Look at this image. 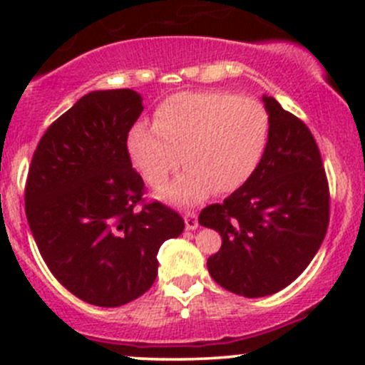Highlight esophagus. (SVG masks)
<instances>
[{
  "mask_svg": "<svg viewBox=\"0 0 365 365\" xmlns=\"http://www.w3.org/2000/svg\"><path fill=\"white\" fill-rule=\"evenodd\" d=\"M183 220H185V230L189 231L197 230V226H200V222H197V215L194 212H187L185 217H183Z\"/></svg>",
  "mask_w": 365,
  "mask_h": 365,
  "instance_id": "1",
  "label": "esophagus"
}]
</instances>
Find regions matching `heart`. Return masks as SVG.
Masks as SVG:
<instances>
[{
	"label": "heart",
	"mask_w": 365,
	"mask_h": 365,
	"mask_svg": "<svg viewBox=\"0 0 365 365\" xmlns=\"http://www.w3.org/2000/svg\"><path fill=\"white\" fill-rule=\"evenodd\" d=\"M270 134L267 109L230 91H183L160 102L153 127L135 123L127 138L132 164L153 187L185 171L157 192L173 205H194L215 190L240 189L256 173Z\"/></svg>",
	"instance_id": "heart-1"
}]
</instances>
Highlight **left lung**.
Wrapping results in <instances>:
<instances>
[{"mask_svg":"<svg viewBox=\"0 0 365 365\" xmlns=\"http://www.w3.org/2000/svg\"><path fill=\"white\" fill-rule=\"evenodd\" d=\"M270 134L256 173L224 203L201 210L200 224L219 231L208 257L217 284L257 298L292 284L327 235L330 192L319 148L307 125L263 97Z\"/></svg>","mask_w":365,"mask_h":365,"instance_id":"1","label":"left lung"}]
</instances>
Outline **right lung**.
Returning a JSON list of instances; mask_svg holds the SVG:
<instances>
[{
	"mask_svg": "<svg viewBox=\"0 0 365 365\" xmlns=\"http://www.w3.org/2000/svg\"><path fill=\"white\" fill-rule=\"evenodd\" d=\"M143 113L134 90L91 91L51 123L26 180L29 230L54 277L98 307H120L155 282L157 252L185 222L143 200L127 138Z\"/></svg>",
	"mask_w": 365,
	"mask_h": 365,
	"instance_id": "add662e5",
	"label": "right lung"
}]
</instances>
